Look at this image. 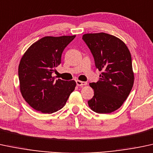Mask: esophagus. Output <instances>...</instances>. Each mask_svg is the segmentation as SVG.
<instances>
[{
  "mask_svg": "<svg viewBox=\"0 0 153 153\" xmlns=\"http://www.w3.org/2000/svg\"><path fill=\"white\" fill-rule=\"evenodd\" d=\"M76 85L79 86H79H84V85H87V82L79 81V80H76Z\"/></svg>",
  "mask_w": 153,
  "mask_h": 153,
  "instance_id": "34e87169",
  "label": "esophagus"
}]
</instances>
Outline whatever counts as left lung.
<instances>
[{"label": "left lung", "mask_w": 153, "mask_h": 153, "mask_svg": "<svg viewBox=\"0 0 153 153\" xmlns=\"http://www.w3.org/2000/svg\"><path fill=\"white\" fill-rule=\"evenodd\" d=\"M82 39L90 48L95 66L102 71L100 79L90 86L94 96L89 107L97 114H110L119 108L134 85L131 56L126 44L109 34H85Z\"/></svg>", "instance_id": "8db88e82"}]
</instances>
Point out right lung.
<instances>
[{"label": "right lung", "mask_w": 153, "mask_h": 153, "mask_svg": "<svg viewBox=\"0 0 153 153\" xmlns=\"http://www.w3.org/2000/svg\"><path fill=\"white\" fill-rule=\"evenodd\" d=\"M76 35L44 37L27 49L19 66L22 97L32 108L42 114L61 109L74 90V80L55 79L52 74L61 62L63 50Z\"/></svg>", "instance_id": "add662e5"}]
</instances>
